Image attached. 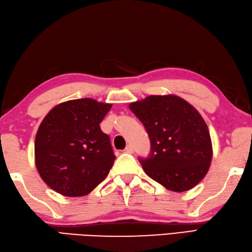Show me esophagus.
Returning a JSON list of instances; mask_svg holds the SVG:
<instances>
[{
	"instance_id": "34e87169",
	"label": "esophagus",
	"mask_w": 252,
	"mask_h": 252,
	"mask_svg": "<svg viewBox=\"0 0 252 252\" xmlns=\"http://www.w3.org/2000/svg\"><path fill=\"white\" fill-rule=\"evenodd\" d=\"M133 151H134V149H133V146H132L131 144L126 145V148L125 149V152H126V153H133Z\"/></svg>"
}]
</instances>
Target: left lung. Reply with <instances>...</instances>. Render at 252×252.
Segmentation results:
<instances>
[{"mask_svg": "<svg viewBox=\"0 0 252 252\" xmlns=\"http://www.w3.org/2000/svg\"><path fill=\"white\" fill-rule=\"evenodd\" d=\"M129 107L151 142L149 157L139 158L144 172L173 191L197 185L213 157L208 127L199 112L174 94L149 95Z\"/></svg>", "mask_w": 252, "mask_h": 252, "instance_id": "left-lung-1", "label": "left lung"}]
</instances>
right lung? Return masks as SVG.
Instances as JSON below:
<instances>
[{
    "instance_id": "right-lung-1",
    "label": "right lung",
    "mask_w": 252,
    "mask_h": 252,
    "mask_svg": "<svg viewBox=\"0 0 252 252\" xmlns=\"http://www.w3.org/2000/svg\"><path fill=\"white\" fill-rule=\"evenodd\" d=\"M110 109V103L76 99L57 104L44 118L35 138V164L50 189L79 197L107 177L116 155L100 123Z\"/></svg>"
}]
</instances>
